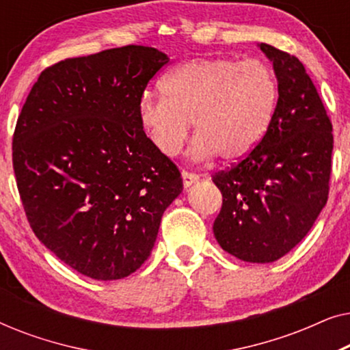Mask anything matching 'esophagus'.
<instances>
[{
    "instance_id": "34e87169",
    "label": "esophagus",
    "mask_w": 350,
    "mask_h": 350,
    "mask_svg": "<svg viewBox=\"0 0 350 350\" xmlns=\"http://www.w3.org/2000/svg\"><path fill=\"white\" fill-rule=\"evenodd\" d=\"M181 176H183L185 188H189V186H193L196 181H199V178H200L198 174H191V172H186V170L181 172Z\"/></svg>"
}]
</instances>
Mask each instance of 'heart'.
I'll return each instance as SVG.
<instances>
[{
  "label": "heart",
  "instance_id": "b5f03b06",
  "mask_svg": "<svg viewBox=\"0 0 350 350\" xmlns=\"http://www.w3.org/2000/svg\"><path fill=\"white\" fill-rule=\"evenodd\" d=\"M161 92L162 97L145 95L138 103L140 126L161 154H178L193 122L194 157L207 159L217 152L223 161H239L266 135L279 85L262 62L202 57L172 70Z\"/></svg>",
  "mask_w": 350,
  "mask_h": 350
}]
</instances>
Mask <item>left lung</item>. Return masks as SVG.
Returning <instances> with one entry per match:
<instances>
[{
    "label": "left lung",
    "mask_w": 350,
    "mask_h": 350,
    "mask_svg": "<svg viewBox=\"0 0 350 350\" xmlns=\"http://www.w3.org/2000/svg\"><path fill=\"white\" fill-rule=\"evenodd\" d=\"M258 47L272 62L279 98L260 145L213 176L223 194L213 234L239 260L272 262L303 241L327 204L333 127L304 65Z\"/></svg>",
    "instance_id": "left-lung-1"
}]
</instances>
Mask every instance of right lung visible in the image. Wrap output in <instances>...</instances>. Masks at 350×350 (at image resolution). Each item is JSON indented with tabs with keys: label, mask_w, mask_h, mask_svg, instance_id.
<instances>
[{
	"label": "right lung",
	"mask_w": 350,
	"mask_h": 350,
	"mask_svg": "<svg viewBox=\"0 0 350 350\" xmlns=\"http://www.w3.org/2000/svg\"><path fill=\"white\" fill-rule=\"evenodd\" d=\"M167 64L145 46L66 59L42 71L18 116L12 164L30 226L90 279L135 272L183 191L138 121L146 84Z\"/></svg>",
	"instance_id": "1"
}]
</instances>
